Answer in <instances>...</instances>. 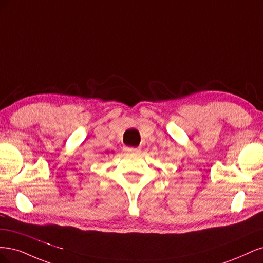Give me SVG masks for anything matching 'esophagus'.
<instances>
[{
	"label": "esophagus",
	"mask_w": 263,
	"mask_h": 263,
	"mask_svg": "<svg viewBox=\"0 0 263 263\" xmlns=\"http://www.w3.org/2000/svg\"><path fill=\"white\" fill-rule=\"evenodd\" d=\"M124 151L129 152V153H132V154H139L141 152V148L140 147H124Z\"/></svg>",
	"instance_id": "obj_1"
}]
</instances>
